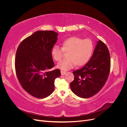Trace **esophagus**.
Masks as SVG:
<instances>
[{
	"instance_id": "obj_1",
	"label": "esophagus",
	"mask_w": 127,
	"mask_h": 127,
	"mask_svg": "<svg viewBox=\"0 0 127 127\" xmlns=\"http://www.w3.org/2000/svg\"><path fill=\"white\" fill-rule=\"evenodd\" d=\"M66 74V71H64L63 70H61V75H64Z\"/></svg>"
}]
</instances>
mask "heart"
<instances>
[{
	"label": "heart",
	"mask_w": 127,
	"mask_h": 127,
	"mask_svg": "<svg viewBox=\"0 0 127 127\" xmlns=\"http://www.w3.org/2000/svg\"><path fill=\"white\" fill-rule=\"evenodd\" d=\"M61 48L57 45L51 50L53 59L59 61L63 57L64 52H68V59L61 60L58 64L57 67L66 71L74 68L76 64L81 66L85 64L93 52V42L89 39H83L78 37H71L65 40L61 44Z\"/></svg>",
	"instance_id": "1"
}]
</instances>
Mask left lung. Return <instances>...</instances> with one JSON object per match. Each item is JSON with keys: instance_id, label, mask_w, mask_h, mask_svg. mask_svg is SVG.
<instances>
[{"instance_id": "left-lung-1", "label": "left lung", "mask_w": 127, "mask_h": 127, "mask_svg": "<svg viewBox=\"0 0 127 127\" xmlns=\"http://www.w3.org/2000/svg\"><path fill=\"white\" fill-rule=\"evenodd\" d=\"M110 67L108 48L99 40L89 61L83 68L72 72L74 79L70 84L72 92L84 98L93 96L104 85L109 75Z\"/></svg>"}]
</instances>
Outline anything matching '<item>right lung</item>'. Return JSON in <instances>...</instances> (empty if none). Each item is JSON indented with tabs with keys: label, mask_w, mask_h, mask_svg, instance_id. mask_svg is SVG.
<instances>
[{
	"label": "right lung",
	"mask_w": 127,
	"mask_h": 127,
	"mask_svg": "<svg viewBox=\"0 0 127 127\" xmlns=\"http://www.w3.org/2000/svg\"><path fill=\"white\" fill-rule=\"evenodd\" d=\"M52 31H39L26 37L19 45L15 60V71L24 90L33 96L43 98L55 89V80L61 75L54 67L51 50L58 39Z\"/></svg>",
	"instance_id": "1"
}]
</instances>
